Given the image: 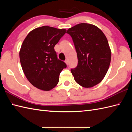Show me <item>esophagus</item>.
<instances>
[{
  "label": "esophagus",
  "instance_id": "obj_1",
  "mask_svg": "<svg viewBox=\"0 0 132 132\" xmlns=\"http://www.w3.org/2000/svg\"><path fill=\"white\" fill-rule=\"evenodd\" d=\"M65 63H66V64H69V61H68V60H65Z\"/></svg>",
  "mask_w": 132,
  "mask_h": 132
}]
</instances>
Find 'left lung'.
Masks as SVG:
<instances>
[{
  "instance_id": "obj_1",
  "label": "left lung",
  "mask_w": 132,
  "mask_h": 132,
  "mask_svg": "<svg viewBox=\"0 0 132 132\" xmlns=\"http://www.w3.org/2000/svg\"><path fill=\"white\" fill-rule=\"evenodd\" d=\"M76 49L78 65L71 69L74 79L85 88L99 84L111 63V51L105 35L94 25L80 23L69 28Z\"/></svg>"
}]
</instances>
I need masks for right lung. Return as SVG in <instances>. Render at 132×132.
I'll use <instances>...</instances> for the list:
<instances>
[{"label":"right lung","instance_id":"1","mask_svg":"<svg viewBox=\"0 0 132 132\" xmlns=\"http://www.w3.org/2000/svg\"><path fill=\"white\" fill-rule=\"evenodd\" d=\"M66 32L43 26L30 31L24 39L20 61L27 79L35 87L49 91L58 84L61 72L67 66L57 58L54 47Z\"/></svg>","mask_w":132,"mask_h":132}]
</instances>
